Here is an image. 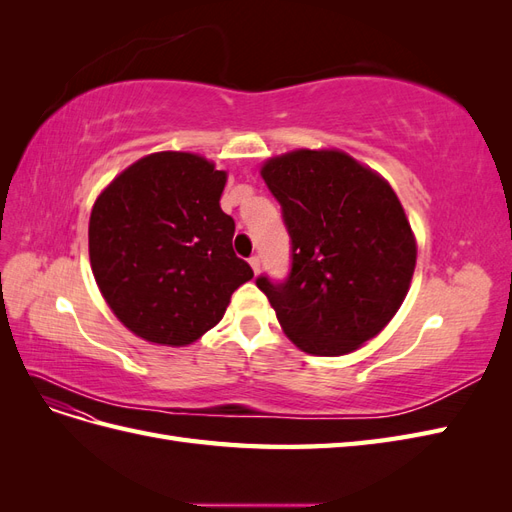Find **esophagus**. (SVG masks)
Listing matches in <instances>:
<instances>
[{"instance_id": "1", "label": "esophagus", "mask_w": 512, "mask_h": 512, "mask_svg": "<svg viewBox=\"0 0 512 512\" xmlns=\"http://www.w3.org/2000/svg\"><path fill=\"white\" fill-rule=\"evenodd\" d=\"M247 262H250V267L254 269V273H258L260 271V256H250V260H247Z\"/></svg>"}]
</instances>
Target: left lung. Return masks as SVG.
<instances>
[{
	"label": "left lung",
	"mask_w": 512,
	"mask_h": 512,
	"mask_svg": "<svg viewBox=\"0 0 512 512\" xmlns=\"http://www.w3.org/2000/svg\"><path fill=\"white\" fill-rule=\"evenodd\" d=\"M290 235L284 282L260 275L284 333L339 356L376 337L404 303L416 241L397 194L344 151L297 149L260 170Z\"/></svg>",
	"instance_id": "obj_1"
}]
</instances>
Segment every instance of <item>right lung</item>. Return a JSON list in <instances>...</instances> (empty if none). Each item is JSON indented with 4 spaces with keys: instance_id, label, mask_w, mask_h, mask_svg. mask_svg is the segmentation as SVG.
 <instances>
[{
    "instance_id": "right-lung-1",
    "label": "right lung",
    "mask_w": 512,
    "mask_h": 512,
    "mask_svg": "<svg viewBox=\"0 0 512 512\" xmlns=\"http://www.w3.org/2000/svg\"><path fill=\"white\" fill-rule=\"evenodd\" d=\"M224 185V170L196 153L160 151L128 166L98 196L89 218L91 271L134 335L188 346L254 277L232 250L235 220L220 207Z\"/></svg>"
}]
</instances>
